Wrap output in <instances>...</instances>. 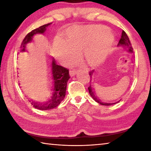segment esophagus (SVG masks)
Segmentation results:
<instances>
[{
    "instance_id": "1",
    "label": "esophagus",
    "mask_w": 151,
    "mask_h": 151,
    "mask_svg": "<svg viewBox=\"0 0 151 151\" xmlns=\"http://www.w3.org/2000/svg\"><path fill=\"white\" fill-rule=\"evenodd\" d=\"M76 73H77V70H70V72H69V74H70V76H75L76 75Z\"/></svg>"
}]
</instances>
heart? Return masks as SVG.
Listing matches in <instances>:
<instances>
[{
    "instance_id": "1",
    "label": "heart",
    "mask_w": 151,
    "mask_h": 151,
    "mask_svg": "<svg viewBox=\"0 0 151 151\" xmlns=\"http://www.w3.org/2000/svg\"><path fill=\"white\" fill-rule=\"evenodd\" d=\"M114 37L108 28L101 25L75 26L66 33L65 41L58 39L55 44V52L63 62H69L77 55L76 50H83L89 65H101L111 52Z\"/></svg>"
}]
</instances>
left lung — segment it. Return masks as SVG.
<instances>
[{
    "mask_svg": "<svg viewBox=\"0 0 151 151\" xmlns=\"http://www.w3.org/2000/svg\"><path fill=\"white\" fill-rule=\"evenodd\" d=\"M118 46H124V47H127L128 48H129V52L132 53L133 52V48L132 47V45H131V43L130 42V40H129V38L128 37L127 35L126 34V32H125L124 30H122V35H121V39H120L119 42L118 43ZM94 70H93L89 72V75H90V78H91V80H90V86L88 87V92H89V94H90V95L92 96V98H93L94 101L97 103H99L100 104H102V105H104V106H109V105H112V104H114L117 103H119V102L121 101H119L118 102H116V103H104V102H102L101 100H100L98 97L96 96L95 93H94V88L92 87V85H91V83H92V78H93V75L94 74Z\"/></svg>",
    "mask_w": 151,
    "mask_h": 151,
    "instance_id": "8db88e82",
    "label": "left lung"
}]
</instances>
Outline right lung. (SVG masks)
Returning a JSON list of instances; mask_svg holds the SVG:
<instances>
[{
    "mask_svg": "<svg viewBox=\"0 0 151 151\" xmlns=\"http://www.w3.org/2000/svg\"><path fill=\"white\" fill-rule=\"evenodd\" d=\"M51 23H48L47 24L42 25L38 29L32 30L31 32L28 33L26 37L22 42L20 45V52H25L26 51V45L27 43L32 41L33 36L36 34H42L44 33L47 28L49 26ZM52 76L53 79V93L52 94L51 99L49 101H46L45 103H39V102L32 101V100H29L31 102L32 105L35 108L45 111V110L52 109L57 107L58 104H60L61 102L63 101L66 95V85H67V82L70 78L69 71L68 69L63 67L62 66L57 65V63L55 59H52Z\"/></svg>",
    "mask_w": 151,
    "mask_h": 151,
    "instance_id": "right-lung-1",
    "label": "right lung"
}]
</instances>
